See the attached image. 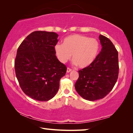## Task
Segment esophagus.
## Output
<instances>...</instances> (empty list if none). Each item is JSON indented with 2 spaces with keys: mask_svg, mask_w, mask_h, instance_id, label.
Returning <instances> with one entry per match:
<instances>
[{
  "mask_svg": "<svg viewBox=\"0 0 133 133\" xmlns=\"http://www.w3.org/2000/svg\"><path fill=\"white\" fill-rule=\"evenodd\" d=\"M71 70H72L70 68H69V67H67V73H69V72H70Z\"/></svg>",
  "mask_w": 133,
  "mask_h": 133,
  "instance_id": "1",
  "label": "esophagus"
}]
</instances>
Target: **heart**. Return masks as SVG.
<instances>
[{"mask_svg": "<svg viewBox=\"0 0 133 133\" xmlns=\"http://www.w3.org/2000/svg\"><path fill=\"white\" fill-rule=\"evenodd\" d=\"M100 44L93 38L80 35H72L64 38L63 44L55 46L56 55L59 61L64 63L71 58L73 63L84 68L90 65L98 55Z\"/></svg>", "mask_w": 133, "mask_h": 133, "instance_id": "obj_1", "label": "heart"}]
</instances>
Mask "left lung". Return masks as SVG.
I'll list each match as a JSON object with an SVG mask.
<instances>
[{
  "mask_svg": "<svg viewBox=\"0 0 133 133\" xmlns=\"http://www.w3.org/2000/svg\"><path fill=\"white\" fill-rule=\"evenodd\" d=\"M99 39L102 50L90 66L78 70L79 77L75 84L78 94L93 102L106 96L118 76L117 50L109 38L100 35Z\"/></svg>",
  "mask_w": 133,
  "mask_h": 133,
  "instance_id": "obj_1",
  "label": "left lung"
}]
</instances>
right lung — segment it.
<instances>
[{"label": "right lung", "mask_w": 133, "mask_h": 133, "mask_svg": "<svg viewBox=\"0 0 133 133\" xmlns=\"http://www.w3.org/2000/svg\"><path fill=\"white\" fill-rule=\"evenodd\" d=\"M58 35L33 31L20 44L15 60L16 76L23 91L31 98L46 102L59 89L67 67L57 59L55 50Z\"/></svg>", "instance_id": "obj_1"}]
</instances>
